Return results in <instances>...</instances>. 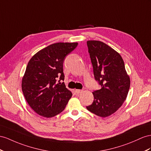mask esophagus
Segmentation results:
<instances>
[{"instance_id": "esophagus-1", "label": "esophagus", "mask_w": 151, "mask_h": 151, "mask_svg": "<svg viewBox=\"0 0 151 151\" xmlns=\"http://www.w3.org/2000/svg\"><path fill=\"white\" fill-rule=\"evenodd\" d=\"M75 91H76L77 94H80L81 93H82L83 91V90H81V89H76Z\"/></svg>"}]
</instances>
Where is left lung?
I'll return each instance as SVG.
<instances>
[{"mask_svg":"<svg viewBox=\"0 0 151 151\" xmlns=\"http://www.w3.org/2000/svg\"><path fill=\"white\" fill-rule=\"evenodd\" d=\"M87 47L96 81L101 86L94 91V101L86 106L101 117L115 113L126 99L130 87L124 63L120 54L99 41H87Z\"/></svg>","mask_w":151,"mask_h":151,"instance_id":"obj_1","label":"left lung"}]
</instances>
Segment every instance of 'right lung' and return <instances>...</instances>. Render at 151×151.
I'll list each match as a JSON object with an SVG mask.
<instances>
[{
    "mask_svg": "<svg viewBox=\"0 0 151 151\" xmlns=\"http://www.w3.org/2000/svg\"><path fill=\"white\" fill-rule=\"evenodd\" d=\"M77 42H57L34 55L27 66L22 88L26 101L40 115L52 117L65 108L72 93L65 87L63 63Z\"/></svg>",
    "mask_w": 151,
    "mask_h": 151,
    "instance_id": "add662e5",
    "label": "right lung"
}]
</instances>
